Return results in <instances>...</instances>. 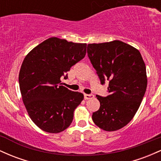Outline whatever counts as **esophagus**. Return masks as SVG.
<instances>
[{
  "instance_id": "1",
  "label": "esophagus",
  "mask_w": 161,
  "mask_h": 161,
  "mask_svg": "<svg viewBox=\"0 0 161 161\" xmlns=\"http://www.w3.org/2000/svg\"><path fill=\"white\" fill-rule=\"evenodd\" d=\"M93 94H84V99L85 100H90V99H92L93 98Z\"/></svg>"
}]
</instances>
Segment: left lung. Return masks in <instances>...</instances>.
Segmentation results:
<instances>
[{
  "label": "left lung",
  "mask_w": 161,
  "mask_h": 161,
  "mask_svg": "<svg viewBox=\"0 0 161 161\" xmlns=\"http://www.w3.org/2000/svg\"><path fill=\"white\" fill-rule=\"evenodd\" d=\"M87 55L102 85L109 81L107 97L97 95L100 107L92 119L101 129L116 131L138 111L147 88L146 67L138 49L119 40L88 44Z\"/></svg>",
  "instance_id": "obj_1"
}]
</instances>
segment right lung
<instances>
[{
    "instance_id": "1",
    "label": "right lung",
    "mask_w": 161,
    "mask_h": 161,
    "mask_svg": "<svg viewBox=\"0 0 161 161\" xmlns=\"http://www.w3.org/2000/svg\"><path fill=\"white\" fill-rule=\"evenodd\" d=\"M86 43L52 37L38 45L25 57L19 84L28 114L39 129L59 133L71 124L74 111L84 94L61 84L71 68L86 55Z\"/></svg>"
}]
</instances>
